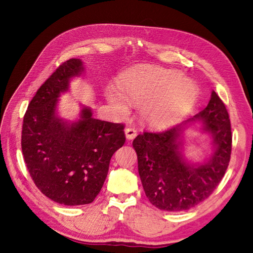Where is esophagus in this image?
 <instances>
[{"mask_svg":"<svg viewBox=\"0 0 253 253\" xmlns=\"http://www.w3.org/2000/svg\"><path fill=\"white\" fill-rule=\"evenodd\" d=\"M125 133H126V138L128 139V140H131V139H133L137 136V130L135 129V128L128 127L125 129Z\"/></svg>","mask_w":253,"mask_h":253,"instance_id":"34e87169","label":"esophagus"}]
</instances>
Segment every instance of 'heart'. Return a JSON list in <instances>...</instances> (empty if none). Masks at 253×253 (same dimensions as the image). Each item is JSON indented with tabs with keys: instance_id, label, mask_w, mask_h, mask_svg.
I'll list each match as a JSON object with an SVG mask.
<instances>
[{
	"instance_id": "heart-1",
	"label": "heart",
	"mask_w": 253,
	"mask_h": 253,
	"mask_svg": "<svg viewBox=\"0 0 253 253\" xmlns=\"http://www.w3.org/2000/svg\"><path fill=\"white\" fill-rule=\"evenodd\" d=\"M120 85L129 100L142 103L141 116L149 125L164 128L174 125L195 105L199 90L196 84L178 72L152 66H137L121 76ZM118 111H126L129 101L120 91L107 94Z\"/></svg>"
}]
</instances>
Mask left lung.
Masks as SVG:
<instances>
[{
	"label": "left lung",
	"mask_w": 253,
	"mask_h": 253,
	"mask_svg": "<svg viewBox=\"0 0 253 253\" xmlns=\"http://www.w3.org/2000/svg\"><path fill=\"white\" fill-rule=\"evenodd\" d=\"M201 120L213 136L216 151L207 164L188 165L179 138L186 122ZM232 127L224 102L215 91L208 106L187 122L159 132L144 131L132 141L144 192L154 207L163 211H185L212 195L228 168L232 153Z\"/></svg>",
	"instance_id": "obj_1"
}]
</instances>
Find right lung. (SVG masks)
<instances>
[{
  "mask_svg": "<svg viewBox=\"0 0 253 253\" xmlns=\"http://www.w3.org/2000/svg\"><path fill=\"white\" fill-rule=\"evenodd\" d=\"M71 58L38 89L27 109L21 150L27 169L44 196L64 206L92 202L104 184L112 155L125 143L124 124L95 120L89 109L68 124L55 115L57 98L83 72Z\"/></svg>",
  "mask_w": 253,
  "mask_h": 253,
  "instance_id": "add662e5",
  "label": "right lung"
}]
</instances>
